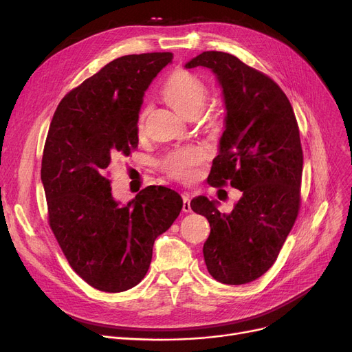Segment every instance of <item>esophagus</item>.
I'll return each instance as SVG.
<instances>
[{
	"label": "esophagus",
	"instance_id": "obj_1",
	"mask_svg": "<svg viewBox=\"0 0 352 352\" xmlns=\"http://www.w3.org/2000/svg\"><path fill=\"white\" fill-rule=\"evenodd\" d=\"M182 197H183V212H190L192 210V208H190V193L183 192Z\"/></svg>",
	"mask_w": 352,
	"mask_h": 352
}]
</instances>
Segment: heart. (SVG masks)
Masks as SVG:
<instances>
[{"label":"heart","mask_w":352,"mask_h":352,"mask_svg":"<svg viewBox=\"0 0 352 352\" xmlns=\"http://www.w3.org/2000/svg\"><path fill=\"white\" fill-rule=\"evenodd\" d=\"M163 97L177 114L186 117L193 111L202 110L206 102V90L193 74L179 70L166 81ZM206 157L208 153L202 146H186L167 155L163 160V169L177 180L190 182L196 177L199 167Z\"/></svg>","instance_id":"heart-1"}]
</instances>
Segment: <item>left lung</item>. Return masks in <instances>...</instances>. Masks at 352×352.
<instances>
[{
  "label": "left lung",
  "mask_w": 352,
  "mask_h": 352,
  "mask_svg": "<svg viewBox=\"0 0 352 352\" xmlns=\"http://www.w3.org/2000/svg\"><path fill=\"white\" fill-rule=\"evenodd\" d=\"M185 67H206L222 90L226 114L209 185L229 182L242 192L229 213L214 199H192V210L210 225L205 263L216 280L242 285L274 265L298 216L304 164L298 123L276 82L238 57L205 52Z\"/></svg>",
  "instance_id": "obj_1"
}]
</instances>
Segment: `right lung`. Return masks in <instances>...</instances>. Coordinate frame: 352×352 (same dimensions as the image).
Here are the masks:
<instances>
[{"mask_svg":"<svg viewBox=\"0 0 352 352\" xmlns=\"http://www.w3.org/2000/svg\"><path fill=\"white\" fill-rule=\"evenodd\" d=\"M172 53L123 56L82 81L57 107L44 146L41 182L54 236L89 285L123 292L144 278L153 245L172 226L183 200L147 186L123 205L107 173L139 143V113Z\"/></svg>","mask_w":352,"mask_h":352,"instance_id":"right-lung-1","label":"right lung"}]
</instances>
